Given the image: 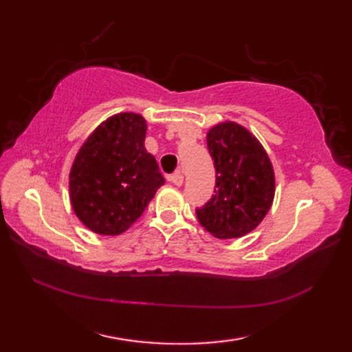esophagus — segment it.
<instances>
[{
	"mask_svg": "<svg viewBox=\"0 0 352 352\" xmlns=\"http://www.w3.org/2000/svg\"><path fill=\"white\" fill-rule=\"evenodd\" d=\"M183 180H184V177H183V174H182L180 170H177L175 174H172V175L169 177V182H172L175 186H182V184H183Z\"/></svg>",
	"mask_w": 352,
	"mask_h": 352,
	"instance_id": "1",
	"label": "esophagus"
}]
</instances>
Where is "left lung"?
Returning <instances> with one entry per match:
<instances>
[{"instance_id": "left-lung-1", "label": "left lung", "mask_w": 352, "mask_h": 352, "mask_svg": "<svg viewBox=\"0 0 352 352\" xmlns=\"http://www.w3.org/2000/svg\"><path fill=\"white\" fill-rule=\"evenodd\" d=\"M214 162V195L197 208V218L218 239L242 237L263 221L275 195L271 160L252 134L236 122L207 133Z\"/></svg>"}]
</instances>
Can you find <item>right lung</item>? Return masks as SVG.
<instances>
[{
    "label": "right lung",
    "instance_id": "right-lung-1",
    "mask_svg": "<svg viewBox=\"0 0 352 352\" xmlns=\"http://www.w3.org/2000/svg\"><path fill=\"white\" fill-rule=\"evenodd\" d=\"M146 122L136 113L104 121L80 148L69 174L72 208L87 228L116 236L136 222L164 184L145 149Z\"/></svg>",
    "mask_w": 352,
    "mask_h": 352
}]
</instances>
